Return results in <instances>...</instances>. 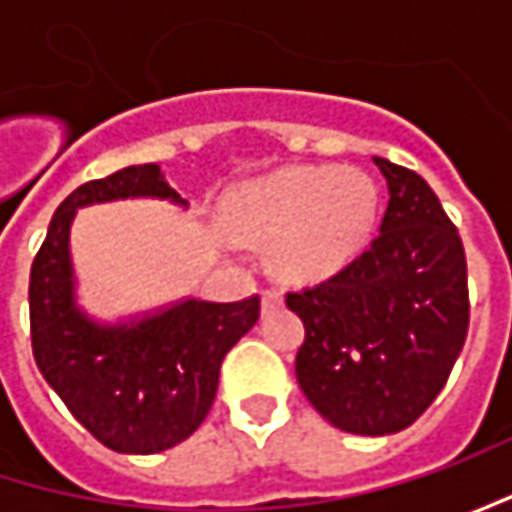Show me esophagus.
<instances>
[{
    "instance_id": "34e87169",
    "label": "esophagus",
    "mask_w": 512,
    "mask_h": 512,
    "mask_svg": "<svg viewBox=\"0 0 512 512\" xmlns=\"http://www.w3.org/2000/svg\"><path fill=\"white\" fill-rule=\"evenodd\" d=\"M276 307H282V293L279 290H265L262 293V310H276Z\"/></svg>"
}]
</instances>
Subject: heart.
Masks as SVG:
<instances>
[{
	"instance_id": "1",
	"label": "heart",
	"mask_w": 512,
	"mask_h": 512,
	"mask_svg": "<svg viewBox=\"0 0 512 512\" xmlns=\"http://www.w3.org/2000/svg\"><path fill=\"white\" fill-rule=\"evenodd\" d=\"M379 193L353 168L302 165L250 179L230 193L225 227L247 245H273L270 265L293 282H319L350 265L370 236Z\"/></svg>"
}]
</instances>
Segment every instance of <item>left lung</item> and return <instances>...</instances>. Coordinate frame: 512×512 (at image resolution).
<instances>
[{"label": "left lung", "mask_w": 512, "mask_h": 512, "mask_svg": "<svg viewBox=\"0 0 512 512\" xmlns=\"http://www.w3.org/2000/svg\"><path fill=\"white\" fill-rule=\"evenodd\" d=\"M390 202L379 236L322 285L287 293L305 322L299 387L327 422L390 436L439 396L470 322L459 230L419 173L373 156Z\"/></svg>", "instance_id": "1"}]
</instances>
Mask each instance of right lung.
<instances>
[{
  "instance_id": "right-lung-1",
  "label": "right lung",
  "mask_w": 512,
  "mask_h": 512,
  "mask_svg": "<svg viewBox=\"0 0 512 512\" xmlns=\"http://www.w3.org/2000/svg\"><path fill=\"white\" fill-rule=\"evenodd\" d=\"M159 199L187 210L159 165H130L76 187L50 219L30 267V339L45 382L99 442L150 456L205 422L225 353L259 322V296L207 302L182 296L119 319L79 302L70 227L82 207Z\"/></svg>"
}]
</instances>
